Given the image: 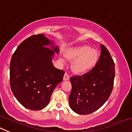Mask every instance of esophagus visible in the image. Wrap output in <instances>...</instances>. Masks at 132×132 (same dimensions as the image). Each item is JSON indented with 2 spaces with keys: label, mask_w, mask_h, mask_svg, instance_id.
Returning <instances> with one entry per match:
<instances>
[{
  "label": "esophagus",
  "mask_w": 132,
  "mask_h": 132,
  "mask_svg": "<svg viewBox=\"0 0 132 132\" xmlns=\"http://www.w3.org/2000/svg\"><path fill=\"white\" fill-rule=\"evenodd\" d=\"M70 79V76L67 72H65L63 76V80H69Z\"/></svg>",
  "instance_id": "1"
}]
</instances>
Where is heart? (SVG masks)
Wrapping results in <instances>:
<instances>
[{"label":"heart","instance_id":"1","mask_svg":"<svg viewBox=\"0 0 132 132\" xmlns=\"http://www.w3.org/2000/svg\"><path fill=\"white\" fill-rule=\"evenodd\" d=\"M68 59L73 60L72 69L75 72L84 74L93 69L98 60L99 52L89 45H84L70 48L66 52ZM65 61V57L61 58Z\"/></svg>","mask_w":132,"mask_h":132}]
</instances>
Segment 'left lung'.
<instances>
[{"label":"left lung","instance_id":"obj_1","mask_svg":"<svg viewBox=\"0 0 132 132\" xmlns=\"http://www.w3.org/2000/svg\"><path fill=\"white\" fill-rule=\"evenodd\" d=\"M100 57L93 69L81 76L71 77L72 90L69 102L78 114L87 115L98 110L112 92L115 63L104 45H100Z\"/></svg>","mask_w":132,"mask_h":132}]
</instances>
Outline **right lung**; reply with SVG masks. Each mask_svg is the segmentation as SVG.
<instances>
[{"instance_id":"obj_1","label":"right lung","mask_w":132,"mask_h":132,"mask_svg":"<svg viewBox=\"0 0 132 132\" xmlns=\"http://www.w3.org/2000/svg\"><path fill=\"white\" fill-rule=\"evenodd\" d=\"M43 34L24 40L13 53L10 65V87L21 105L40 110L48 105L55 87L65 72L54 67L52 60L57 46ZM51 45L52 50L46 46Z\"/></svg>"}]
</instances>
